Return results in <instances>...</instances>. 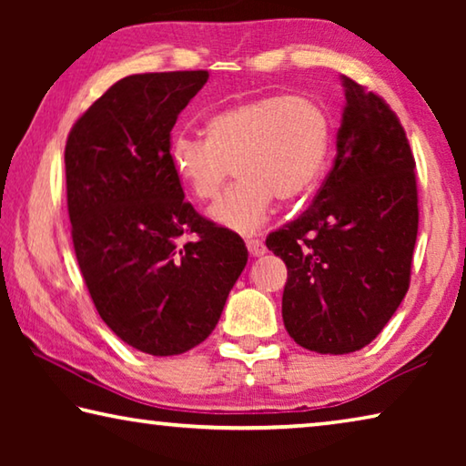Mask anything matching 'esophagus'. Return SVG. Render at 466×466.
Instances as JSON below:
<instances>
[{
	"mask_svg": "<svg viewBox=\"0 0 466 466\" xmlns=\"http://www.w3.org/2000/svg\"><path fill=\"white\" fill-rule=\"evenodd\" d=\"M247 248H248V252H250L252 257H261V255H265V252H267L263 240H258V238H248L247 240Z\"/></svg>",
	"mask_w": 466,
	"mask_h": 466,
	"instance_id": "1",
	"label": "esophagus"
}]
</instances>
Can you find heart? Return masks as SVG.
Returning a JSON list of instances; mask_svg holds the SVG:
<instances>
[{
    "instance_id": "obj_1",
    "label": "heart",
    "mask_w": 466,
    "mask_h": 466,
    "mask_svg": "<svg viewBox=\"0 0 466 466\" xmlns=\"http://www.w3.org/2000/svg\"><path fill=\"white\" fill-rule=\"evenodd\" d=\"M329 152V119L319 102L271 94L208 121V137L180 131L170 164L195 199H214L234 164L238 180L211 205L209 218L228 230L252 234L269 216L273 195L296 199L317 183Z\"/></svg>"
}]
</instances>
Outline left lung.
I'll return each instance as SVG.
<instances>
[{
	"label": "left lung",
	"mask_w": 466,
	"mask_h": 466,
	"mask_svg": "<svg viewBox=\"0 0 466 466\" xmlns=\"http://www.w3.org/2000/svg\"><path fill=\"white\" fill-rule=\"evenodd\" d=\"M341 82L333 168L310 208L267 236L288 267L281 317L289 337L333 356L366 347L403 302L420 226L403 125L378 94L347 76Z\"/></svg>",
	"instance_id": "obj_1"
}]
</instances>
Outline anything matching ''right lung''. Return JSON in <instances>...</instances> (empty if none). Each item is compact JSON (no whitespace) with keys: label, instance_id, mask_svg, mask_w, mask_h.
Returning a JSON list of instances; mask_svg holds the SVG:
<instances>
[{"label":"right lung","instance_id":"obj_1","mask_svg":"<svg viewBox=\"0 0 466 466\" xmlns=\"http://www.w3.org/2000/svg\"><path fill=\"white\" fill-rule=\"evenodd\" d=\"M208 77L203 69L123 77L66 144L67 211L86 288L106 327L149 356L205 341L248 261L238 234L185 201L170 164V131Z\"/></svg>","mask_w":466,"mask_h":466}]
</instances>
